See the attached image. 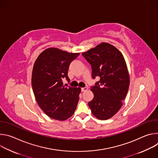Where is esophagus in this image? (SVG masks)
Here are the masks:
<instances>
[{
    "mask_svg": "<svg viewBox=\"0 0 158 158\" xmlns=\"http://www.w3.org/2000/svg\"><path fill=\"white\" fill-rule=\"evenodd\" d=\"M86 90H87V87H82V88H81V91H82V92H84V91H86Z\"/></svg>",
    "mask_w": 158,
    "mask_h": 158,
    "instance_id": "obj_1",
    "label": "esophagus"
}]
</instances>
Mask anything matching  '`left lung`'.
<instances>
[{
  "label": "left lung",
  "instance_id": "obj_1",
  "mask_svg": "<svg viewBox=\"0 0 158 158\" xmlns=\"http://www.w3.org/2000/svg\"><path fill=\"white\" fill-rule=\"evenodd\" d=\"M82 55L91 65L92 78L100 79L91 87L94 97L89 102V107L98 119H109L122 107L129 89V76L124 58L117 48L105 42Z\"/></svg>",
  "mask_w": 158,
  "mask_h": 158
}]
</instances>
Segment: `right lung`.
<instances>
[{"label": "right lung", "mask_w": 158, "mask_h": 158, "mask_svg": "<svg viewBox=\"0 0 158 158\" xmlns=\"http://www.w3.org/2000/svg\"><path fill=\"white\" fill-rule=\"evenodd\" d=\"M79 53H69L56 48L44 51L36 59L32 70L33 92L41 109L49 117L60 121L74 113L79 99L81 88L64 85L69 83L68 69Z\"/></svg>", "instance_id": "right-lung-1"}]
</instances>
